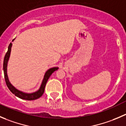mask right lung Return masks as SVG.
Returning <instances> with one entry per match:
<instances>
[{"label": "right lung", "mask_w": 126, "mask_h": 126, "mask_svg": "<svg viewBox=\"0 0 126 126\" xmlns=\"http://www.w3.org/2000/svg\"><path fill=\"white\" fill-rule=\"evenodd\" d=\"M15 39H13L12 41ZM12 46V43H10L9 46L8 47V51H7V53L5 54V56L4 59H3V73H4V77L5 80L6 84H7V87L8 89L10 90V92L15 94L16 96L18 97V98L23 99V100H36L38 98H40L43 94L44 93V88H45V86H46V83H47V80H48L49 78L51 75V74L54 72V71L57 70L59 69L57 67H55L51 68V69H48L47 71L46 72L45 74H44V78H43V82H42L41 85L40 86V88L38 90V91L35 92H33L32 93H24V92H21V91L18 90L16 89V88L14 87L10 83V81L8 80V75H7V63H8V61L9 59L10 55V52H11V47Z\"/></svg>", "instance_id": "add662e5"}]
</instances>
